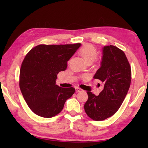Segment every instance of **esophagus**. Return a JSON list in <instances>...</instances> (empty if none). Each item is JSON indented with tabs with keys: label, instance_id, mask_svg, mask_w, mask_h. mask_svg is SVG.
<instances>
[{
	"label": "esophagus",
	"instance_id": "34e87169",
	"mask_svg": "<svg viewBox=\"0 0 148 148\" xmlns=\"http://www.w3.org/2000/svg\"><path fill=\"white\" fill-rule=\"evenodd\" d=\"M75 90H76V92H80V91H83V89H81V88H78V87H77L75 88Z\"/></svg>",
	"mask_w": 148,
	"mask_h": 148
}]
</instances>
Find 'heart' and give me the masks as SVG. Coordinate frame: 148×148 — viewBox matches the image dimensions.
Wrapping results in <instances>:
<instances>
[{"mask_svg":"<svg viewBox=\"0 0 148 148\" xmlns=\"http://www.w3.org/2000/svg\"><path fill=\"white\" fill-rule=\"evenodd\" d=\"M79 53L88 64L95 61L97 56L96 48L90 44H85L79 50Z\"/></svg>","mask_w":148,"mask_h":148,"instance_id":"1","label":"heart"}]
</instances>
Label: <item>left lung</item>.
Instances as JSON below:
<instances>
[{"label":"left lung","mask_w":148,"mask_h":148,"mask_svg":"<svg viewBox=\"0 0 148 148\" xmlns=\"http://www.w3.org/2000/svg\"><path fill=\"white\" fill-rule=\"evenodd\" d=\"M101 66L94 76L104 84L98 96L88 91L85 112L94 120L101 121L116 113L122 105L131 83V68L125 53L114 46L102 49Z\"/></svg>","instance_id":"obj_1"}]
</instances>
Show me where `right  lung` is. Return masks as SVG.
<instances>
[{
	"mask_svg": "<svg viewBox=\"0 0 148 148\" xmlns=\"http://www.w3.org/2000/svg\"><path fill=\"white\" fill-rule=\"evenodd\" d=\"M81 44L34 47L26 54L20 70V88L30 109L42 117L59 114L74 88H61L56 84L57 74L64 71L67 62Z\"/></svg>",
	"mask_w": 148,
	"mask_h": 148,
	"instance_id": "1",
	"label": "right lung"
}]
</instances>
